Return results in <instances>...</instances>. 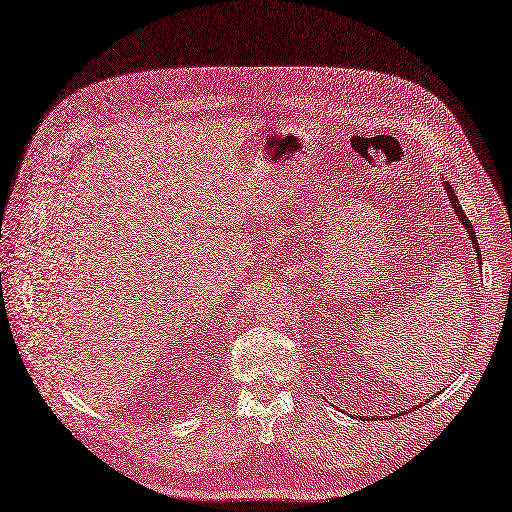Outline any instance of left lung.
<instances>
[{
	"label": "left lung",
	"mask_w": 512,
	"mask_h": 512,
	"mask_svg": "<svg viewBox=\"0 0 512 512\" xmlns=\"http://www.w3.org/2000/svg\"><path fill=\"white\" fill-rule=\"evenodd\" d=\"M443 186H445V192H448V199H450V203H452V207H454V212H456V216H458V220L463 222V227L467 229V233H469V238H471V244L476 246V253H478V264L482 261V257H480V248H478V240H476V233H474V225H471V222L467 220V216H465V212H463V207H461V203H458V199H456V194H454V190H452V186L448 181H443ZM422 406V404H419ZM411 411V409H409ZM396 415H400V413H396Z\"/></svg>",
	"instance_id": "8db88e82"
}]
</instances>
